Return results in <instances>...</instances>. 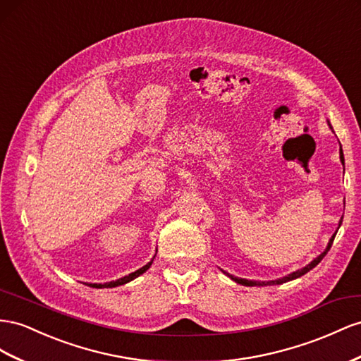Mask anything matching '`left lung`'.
Instances as JSON below:
<instances>
[{
  "mask_svg": "<svg viewBox=\"0 0 361 361\" xmlns=\"http://www.w3.org/2000/svg\"><path fill=\"white\" fill-rule=\"evenodd\" d=\"M328 126H329V129L333 130V126L329 124V121H328ZM340 161H342V164L345 165V158H343L342 147H340ZM340 225H342V219H340V221H338V228H340ZM338 228H337V229H338ZM336 233H337V232H336ZM336 233H334L333 237L329 238V241H328V245H326L325 250H324L322 253H320V255H317L313 261L308 262V264H307L305 267H302V269H299V270H296V271H291V274H288L287 276H282V278H279V279H275V281H252V279H245V278H237V276H233V275L228 274V271H225V270H221V271H223V274H225L226 276H229L232 281H235L237 284L246 286V287H264V286H278V284H284V282H287V281H293V279H296V278L304 276L305 274H308V271H310L311 269L316 267V266L319 264V262L324 259V257L326 255L328 250L331 249V245H333Z\"/></svg>",
  "mask_w": 361,
  "mask_h": 361,
  "instance_id": "8db88e82",
  "label": "left lung"
}]
</instances>
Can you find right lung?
I'll return each mask as SVG.
<instances>
[{
    "instance_id": "1",
    "label": "right lung",
    "mask_w": 361,
    "mask_h": 361,
    "mask_svg": "<svg viewBox=\"0 0 361 361\" xmlns=\"http://www.w3.org/2000/svg\"><path fill=\"white\" fill-rule=\"evenodd\" d=\"M153 258H154V257H153ZM153 258H152V261L147 262V264L142 266V267L138 269V270L132 271V274H129L128 276H123V278H120V279L111 281V282H104V284H87V286H90V287H95V288H112V287H118V286H123V284H128V282H130V281H133L135 278H138L140 275H142L144 271L152 266Z\"/></svg>"
}]
</instances>
